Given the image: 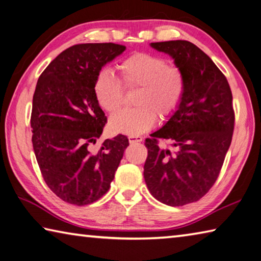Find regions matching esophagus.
Segmentation results:
<instances>
[{
	"label": "esophagus",
	"mask_w": 261,
	"mask_h": 261,
	"mask_svg": "<svg viewBox=\"0 0 261 261\" xmlns=\"http://www.w3.org/2000/svg\"><path fill=\"white\" fill-rule=\"evenodd\" d=\"M128 140H129L130 143H136V142H142L143 139L141 138V136H139V135H136V136L129 135V136H128Z\"/></svg>",
	"instance_id": "1"
}]
</instances>
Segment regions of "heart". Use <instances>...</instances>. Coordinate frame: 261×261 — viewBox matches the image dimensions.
Listing matches in <instances>:
<instances>
[{
	"label": "heart",
	"mask_w": 261,
	"mask_h": 261,
	"mask_svg": "<svg viewBox=\"0 0 261 261\" xmlns=\"http://www.w3.org/2000/svg\"><path fill=\"white\" fill-rule=\"evenodd\" d=\"M119 80L109 70L98 72L93 84L96 99L109 113L121 109L123 88L138 90L134 110L111 117L109 126L115 134L140 135L155 125L157 117L166 121L177 112L185 97L187 81L180 67L168 65L159 55L139 52L118 65Z\"/></svg>",
	"instance_id": "b5f03b06"
}]
</instances>
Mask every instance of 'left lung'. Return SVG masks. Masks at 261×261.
Segmentation results:
<instances>
[{
  "label": "left lung",
  "mask_w": 261,
  "mask_h": 261,
  "mask_svg": "<svg viewBox=\"0 0 261 261\" xmlns=\"http://www.w3.org/2000/svg\"><path fill=\"white\" fill-rule=\"evenodd\" d=\"M150 46L174 60L187 88L177 112L146 140L143 176L153 198L168 206H184L201 199L219 177L232 140V93L223 72L192 42ZM159 138L170 140L173 148L160 147Z\"/></svg>",
  "instance_id": "left-lung-1"
}]
</instances>
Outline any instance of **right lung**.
I'll use <instances>...</instances> for the list:
<instances>
[{"mask_svg":"<svg viewBox=\"0 0 261 261\" xmlns=\"http://www.w3.org/2000/svg\"><path fill=\"white\" fill-rule=\"evenodd\" d=\"M126 47L113 42L74 45L42 71L33 95L31 127L34 155L47 186L60 199L85 206L100 199L128 147L125 135L90 150L106 117L93 84L106 63Z\"/></svg>","mask_w":261,"mask_h":261,"instance_id":"obj_1","label":"right lung"}]
</instances>
